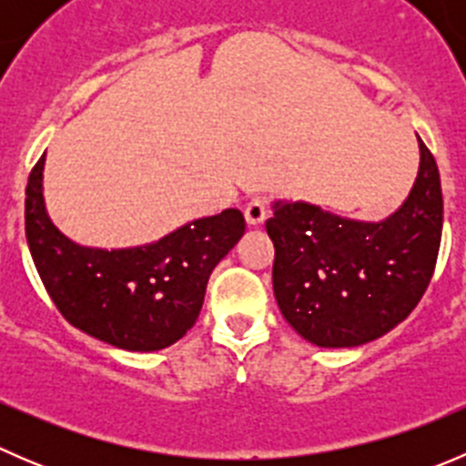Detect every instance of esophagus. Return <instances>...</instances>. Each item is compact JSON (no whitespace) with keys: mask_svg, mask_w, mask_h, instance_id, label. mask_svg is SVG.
<instances>
[{"mask_svg":"<svg viewBox=\"0 0 466 466\" xmlns=\"http://www.w3.org/2000/svg\"><path fill=\"white\" fill-rule=\"evenodd\" d=\"M266 214H268V203L263 196H255V198L246 205L248 225H261L263 220H266Z\"/></svg>","mask_w":466,"mask_h":466,"instance_id":"obj_1","label":"esophagus"}]
</instances>
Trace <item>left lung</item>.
I'll use <instances>...</instances> for the list:
<instances>
[{
  "label": "left lung",
  "instance_id": "left-lung-1",
  "mask_svg": "<svg viewBox=\"0 0 466 466\" xmlns=\"http://www.w3.org/2000/svg\"><path fill=\"white\" fill-rule=\"evenodd\" d=\"M408 198L380 220L347 218L304 200H275L272 290L286 322L338 350L385 336L410 316L433 277L441 241L440 171L426 144Z\"/></svg>",
  "mask_w": 466,
  "mask_h": 466
}]
</instances>
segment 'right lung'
<instances>
[{"instance_id": "add662e5", "label": "right lung", "mask_w": 466, "mask_h": 466, "mask_svg": "<svg viewBox=\"0 0 466 466\" xmlns=\"http://www.w3.org/2000/svg\"><path fill=\"white\" fill-rule=\"evenodd\" d=\"M42 173L45 155L26 185V243L65 320L126 351H157L180 340L198 320L211 270L246 232L241 211L196 218L144 246H81L51 220Z\"/></svg>"}]
</instances>
